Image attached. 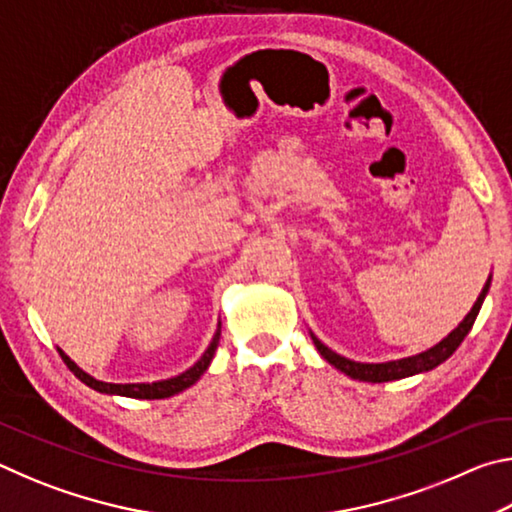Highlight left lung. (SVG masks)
I'll use <instances>...</instances> for the list:
<instances>
[{
  "mask_svg": "<svg viewBox=\"0 0 512 512\" xmlns=\"http://www.w3.org/2000/svg\"><path fill=\"white\" fill-rule=\"evenodd\" d=\"M490 280H492V277H488V282H485V287L481 289L479 298H476V302H474V307L470 309V314H467L461 320V325L452 329V332H449L443 341L433 345V348L424 350L420 354H413V357H404V359L386 361V363H359V361L345 359V357H341V354L332 352L327 348V345L320 343L314 334H311V339H314L316 350L323 354V359H327L334 368H339L341 372H345V375L352 377V379L381 384V381H393V379H404V377L418 375V372L433 370L436 366H440L443 361H447L456 352L458 345L463 343L465 336L470 334L474 320H476V316H479V309L483 305V300H485V296H488Z\"/></svg>",
  "mask_w": 512,
  "mask_h": 512,
  "instance_id": "8db88e82",
  "label": "left lung"
}]
</instances>
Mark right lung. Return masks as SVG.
<instances>
[{
  "mask_svg": "<svg viewBox=\"0 0 512 512\" xmlns=\"http://www.w3.org/2000/svg\"><path fill=\"white\" fill-rule=\"evenodd\" d=\"M221 339V323L216 327V334L212 343L207 345V350L203 352V357L198 359L192 368L180 372L178 377H171V379H162V381H153V384H108V381H99L90 377L88 372H83L76 363L67 357V354L58 348L60 357L67 363V368L74 372L76 377H79L85 386L94 388V391L99 393H106V395H124V397H135V400H164V397H171V395H178L183 393L185 388H189L192 384H196L198 379H201L203 372L210 366V361L216 352V345H219Z\"/></svg>",
  "mask_w": 512,
  "mask_h": 512,
  "instance_id": "right-lung-1",
  "label": "right lung"
}]
</instances>
